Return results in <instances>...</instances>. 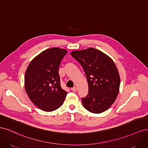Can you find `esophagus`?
Wrapping results in <instances>:
<instances>
[{"mask_svg": "<svg viewBox=\"0 0 148 148\" xmlns=\"http://www.w3.org/2000/svg\"><path fill=\"white\" fill-rule=\"evenodd\" d=\"M71 91H74V92H76L77 91V87H73V88H71Z\"/></svg>", "mask_w": 148, "mask_h": 148, "instance_id": "obj_1", "label": "esophagus"}]
</instances>
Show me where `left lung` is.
<instances>
[{
  "label": "left lung",
  "instance_id": "8db88e82",
  "mask_svg": "<svg viewBox=\"0 0 148 148\" xmlns=\"http://www.w3.org/2000/svg\"><path fill=\"white\" fill-rule=\"evenodd\" d=\"M71 55L82 66L88 83V94L82 99L84 108L95 114L108 109L117 98L120 84L114 61L92 47L73 51Z\"/></svg>",
  "mask_w": 148,
  "mask_h": 148
}]
</instances>
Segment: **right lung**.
Wrapping results in <instances>:
<instances>
[{
    "label": "right lung",
    "instance_id": "obj_1",
    "mask_svg": "<svg viewBox=\"0 0 148 148\" xmlns=\"http://www.w3.org/2000/svg\"><path fill=\"white\" fill-rule=\"evenodd\" d=\"M67 51L53 47L42 52L31 61L25 76V88L33 104L46 112L60 107L67 92L62 89L59 69Z\"/></svg>",
    "mask_w": 148,
    "mask_h": 148
}]
</instances>
